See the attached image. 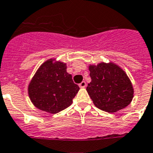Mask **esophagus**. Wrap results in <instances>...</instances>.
Here are the masks:
<instances>
[{
    "label": "esophagus",
    "instance_id": "34e87169",
    "mask_svg": "<svg viewBox=\"0 0 153 153\" xmlns=\"http://www.w3.org/2000/svg\"><path fill=\"white\" fill-rule=\"evenodd\" d=\"M79 87L80 88H85L86 87V82H85V81H83V82H82L79 84Z\"/></svg>",
    "mask_w": 153,
    "mask_h": 153
}]
</instances>
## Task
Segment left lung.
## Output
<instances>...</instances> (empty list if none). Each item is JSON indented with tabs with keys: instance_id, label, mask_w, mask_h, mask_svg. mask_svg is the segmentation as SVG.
<instances>
[{
	"instance_id": "8db88e82",
	"label": "left lung",
	"mask_w": 153,
	"mask_h": 153,
	"mask_svg": "<svg viewBox=\"0 0 153 153\" xmlns=\"http://www.w3.org/2000/svg\"><path fill=\"white\" fill-rule=\"evenodd\" d=\"M91 82L87 90L97 108L113 113L130 104L133 88L125 71L112 63L89 66Z\"/></svg>"
}]
</instances>
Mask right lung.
Segmentation results:
<instances>
[{"instance_id": "right-lung-1", "label": "right lung", "mask_w": 153, "mask_h": 153, "mask_svg": "<svg viewBox=\"0 0 153 153\" xmlns=\"http://www.w3.org/2000/svg\"><path fill=\"white\" fill-rule=\"evenodd\" d=\"M52 62L50 59L38 68L29 85L28 94L37 108L55 114L71 105L79 87L66 71V64Z\"/></svg>"}]
</instances>
